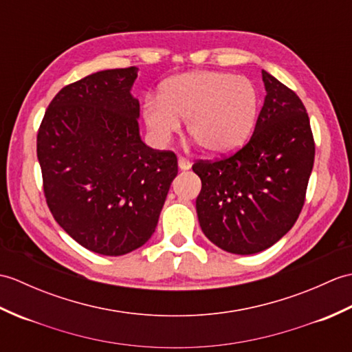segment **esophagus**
<instances>
[{
    "instance_id": "esophagus-1",
    "label": "esophagus",
    "mask_w": 352,
    "mask_h": 352,
    "mask_svg": "<svg viewBox=\"0 0 352 352\" xmlns=\"http://www.w3.org/2000/svg\"><path fill=\"white\" fill-rule=\"evenodd\" d=\"M178 168H180L182 170H188L192 168V163H190V160L186 159V157H178Z\"/></svg>"
}]
</instances>
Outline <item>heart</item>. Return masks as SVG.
Here are the masks:
<instances>
[{"mask_svg":"<svg viewBox=\"0 0 352 352\" xmlns=\"http://www.w3.org/2000/svg\"><path fill=\"white\" fill-rule=\"evenodd\" d=\"M258 92L248 77L223 71H193L168 80L159 96L144 102V121L164 145L188 121L190 136L207 153L222 155L241 148L256 126Z\"/></svg>","mask_w":352,"mask_h":352,"instance_id":"1","label":"heart"}]
</instances>
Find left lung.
Wrapping results in <instances>:
<instances>
[{"instance_id":"1","label":"left lung","mask_w":352,"mask_h":352,"mask_svg":"<svg viewBox=\"0 0 352 352\" xmlns=\"http://www.w3.org/2000/svg\"><path fill=\"white\" fill-rule=\"evenodd\" d=\"M266 96L248 144L216 162H197V213L206 237L221 250L250 256L294 227L315 162V142L302 101L261 71Z\"/></svg>"}]
</instances>
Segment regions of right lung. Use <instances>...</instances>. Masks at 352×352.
I'll return each mask as SVG.
<instances>
[{"label": "right lung", "mask_w": 352, "mask_h": 352, "mask_svg": "<svg viewBox=\"0 0 352 352\" xmlns=\"http://www.w3.org/2000/svg\"><path fill=\"white\" fill-rule=\"evenodd\" d=\"M138 68L106 69L65 86L37 133L47 204L58 226L86 250L124 256L155 231L177 155L144 144Z\"/></svg>", "instance_id": "add662e5"}]
</instances>
